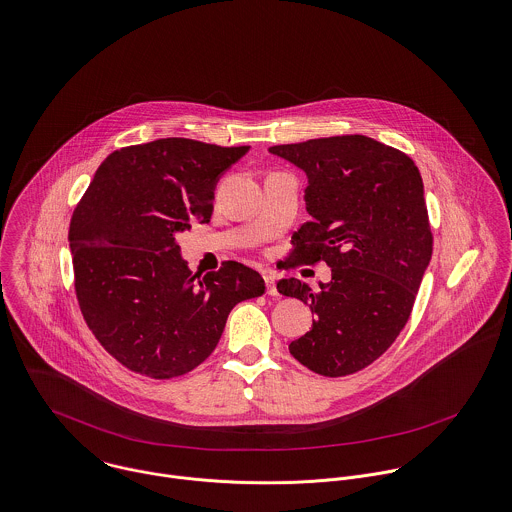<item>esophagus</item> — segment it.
I'll list each match as a JSON object with an SVG mask.
<instances>
[{
  "label": "esophagus",
  "mask_w": 512,
  "mask_h": 512,
  "mask_svg": "<svg viewBox=\"0 0 512 512\" xmlns=\"http://www.w3.org/2000/svg\"><path fill=\"white\" fill-rule=\"evenodd\" d=\"M277 279L275 275H265V285H267V295L271 297H279V291H277Z\"/></svg>",
  "instance_id": "obj_1"
}]
</instances>
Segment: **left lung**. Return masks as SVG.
I'll return each mask as SVG.
<instances>
[{
  "label": "left lung",
  "mask_w": 512,
  "mask_h": 512,
  "mask_svg": "<svg viewBox=\"0 0 512 512\" xmlns=\"http://www.w3.org/2000/svg\"><path fill=\"white\" fill-rule=\"evenodd\" d=\"M269 152L307 172L312 219L293 233L283 269L324 261L330 283L312 291L281 279L285 297L314 312L312 328L291 342L308 370L340 378L376 362L409 320L433 235L423 182L406 152L362 134L312 138Z\"/></svg>",
  "instance_id": "1"
}]
</instances>
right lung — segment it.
I'll return each instance as SVG.
<instances>
[{"label":"right lung","mask_w":512,"mask_h":512,"mask_svg":"<svg viewBox=\"0 0 512 512\" xmlns=\"http://www.w3.org/2000/svg\"><path fill=\"white\" fill-rule=\"evenodd\" d=\"M249 146L160 138L104 158L75 207L69 243L83 318L124 368L170 380L215 350L231 308L265 293L263 277L225 261L205 277L176 235L207 223L219 176Z\"/></svg>","instance_id":"right-lung-1"}]
</instances>
